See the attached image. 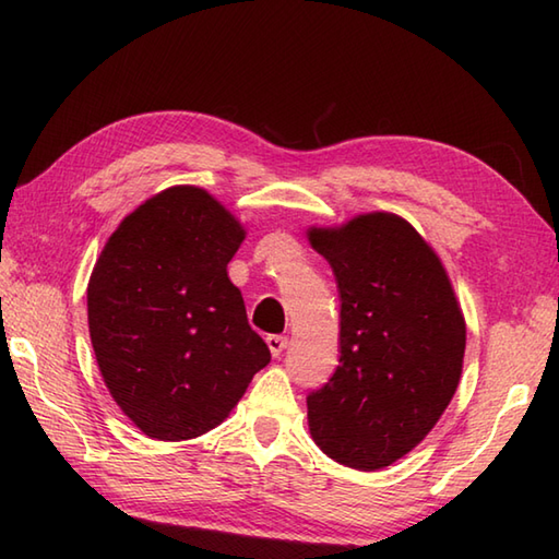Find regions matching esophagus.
Segmentation results:
<instances>
[{"mask_svg":"<svg viewBox=\"0 0 559 559\" xmlns=\"http://www.w3.org/2000/svg\"><path fill=\"white\" fill-rule=\"evenodd\" d=\"M266 346H269L273 358H278V355L288 348V338L286 336H276V334L266 336Z\"/></svg>","mask_w":559,"mask_h":559,"instance_id":"1","label":"esophagus"}]
</instances>
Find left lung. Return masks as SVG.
<instances>
[{
	"instance_id": "8db88e82",
	"label": "left lung",
	"mask_w": 559,
	"mask_h": 559,
	"mask_svg": "<svg viewBox=\"0 0 559 559\" xmlns=\"http://www.w3.org/2000/svg\"><path fill=\"white\" fill-rule=\"evenodd\" d=\"M341 293V360L307 396L326 456L377 471L430 435L456 394L466 319L449 273L413 225L389 211L307 228Z\"/></svg>"
}]
</instances>
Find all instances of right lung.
Wrapping results in <instances>:
<instances>
[{
  "mask_svg": "<svg viewBox=\"0 0 559 559\" xmlns=\"http://www.w3.org/2000/svg\"><path fill=\"white\" fill-rule=\"evenodd\" d=\"M245 225L206 189L175 185L122 218L88 278V331L117 406L182 442L218 427L271 353L228 264Z\"/></svg>",
  "mask_w": 559,
  "mask_h": 559,
  "instance_id": "1",
  "label": "right lung"
}]
</instances>
